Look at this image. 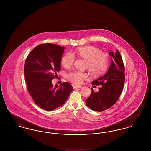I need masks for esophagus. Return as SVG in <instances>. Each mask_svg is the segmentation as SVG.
Here are the masks:
<instances>
[{
  "mask_svg": "<svg viewBox=\"0 0 151 151\" xmlns=\"http://www.w3.org/2000/svg\"><path fill=\"white\" fill-rule=\"evenodd\" d=\"M72 86H73V89H76V88H82V86H75V85H73Z\"/></svg>",
  "mask_w": 151,
  "mask_h": 151,
  "instance_id": "obj_1",
  "label": "esophagus"
}]
</instances>
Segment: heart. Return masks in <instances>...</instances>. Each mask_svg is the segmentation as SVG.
I'll use <instances>...</instances> for the list:
<instances>
[{
    "mask_svg": "<svg viewBox=\"0 0 151 151\" xmlns=\"http://www.w3.org/2000/svg\"><path fill=\"white\" fill-rule=\"evenodd\" d=\"M76 53L80 57L87 61L86 67L93 75L99 76L106 71L109 65L108 54L102 52L98 47L93 46L81 47L77 50ZM75 60V55L71 52H68L62 57L61 62L65 68H70L73 65ZM66 77L73 83L80 84L83 83L84 79L88 78V74L86 72L72 70L66 74Z\"/></svg>",
    "mask_w": 151,
    "mask_h": 151,
    "instance_id": "heart-1",
    "label": "heart"
}]
</instances>
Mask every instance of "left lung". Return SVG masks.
I'll return each mask as SVG.
<instances>
[{
	"mask_svg": "<svg viewBox=\"0 0 151 151\" xmlns=\"http://www.w3.org/2000/svg\"><path fill=\"white\" fill-rule=\"evenodd\" d=\"M109 54L111 60L108 71L92 82L94 86H100L99 91L94 92L92 88L91 94L86 100L88 108L100 112L111 107L117 101L124 83V66L119 51Z\"/></svg>",
	"mask_w": 151,
	"mask_h": 151,
	"instance_id": "obj_1",
	"label": "left lung"
}]
</instances>
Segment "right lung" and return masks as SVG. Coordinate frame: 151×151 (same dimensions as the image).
Listing matches in <instances>:
<instances>
[{
    "mask_svg": "<svg viewBox=\"0 0 151 151\" xmlns=\"http://www.w3.org/2000/svg\"><path fill=\"white\" fill-rule=\"evenodd\" d=\"M65 47L52 43L37 46L26 59L25 79L29 93L36 105L45 110L52 111L62 106L73 89L68 83L58 88L51 81L60 70V62Z\"/></svg>",
    "mask_w": 151,
    "mask_h": 151,
    "instance_id": "obj_1",
    "label": "right lung"
}]
</instances>
